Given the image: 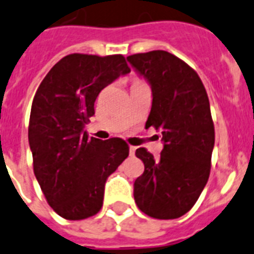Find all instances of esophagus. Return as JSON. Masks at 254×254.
<instances>
[{
  "label": "esophagus",
  "mask_w": 254,
  "mask_h": 254,
  "mask_svg": "<svg viewBox=\"0 0 254 254\" xmlns=\"http://www.w3.org/2000/svg\"><path fill=\"white\" fill-rule=\"evenodd\" d=\"M129 153H130L131 156H133L134 153H135V147H134V146H130V147H129Z\"/></svg>",
  "instance_id": "1"
}]
</instances>
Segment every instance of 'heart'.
Masks as SVG:
<instances>
[{
  "mask_svg": "<svg viewBox=\"0 0 254 254\" xmlns=\"http://www.w3.org/2000/svg\"><path fill=\"white\" fill-rule=\"evenodd\" d=\"M139 81H142V80H140V78H134L131 84H135V82H139Z\"/></svg>",
  "mask_w": 254,
  "mask_h": 254,
  "instance_id": "obj_1",
  "label": "heart"
}]
</instances>
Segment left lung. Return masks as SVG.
I'll list each match as a JSON object with an SVG mask.
<instances>
[{"instance_id":"obj_1","label":"left lung","mask_w":254,"mask_h":254,"mask_svg":"<svg viewBox=\"0 0 254 254\" xmlns=\"http://www.w3.org/2000/svg\"><path fill=\"white\" fill-rule=\"evenodd\" d=\"M127 59L152 86L146 127L161 131L164 140L157 160L144 147L135 151L144 172L134 182V200L152 218H178L195 205L210 174L214 124L208 94L195 69L168 51Z\"/></svg>"}]
</instances>
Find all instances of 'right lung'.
Returning <instances> with one entry per match:
<instances>
[{"label": "right lung", "instance_id": "add662e5", "mask_svg": "<svg viewBox=\"0 0 254 254\" xmlns=\"http://www.w3.org/2000/svg\"><path fill=\"white\" fill-rule=\"evenodd\" d=\"M129 72L121 54L74 53L51 68L36 91L28 127L33 172L48 204L63 218L95 216L106 180L129 155L121 138H89L84 129L102 89Z\"/></svg>", "mask_w": 254, "mask_h": 254}]
</instances>
